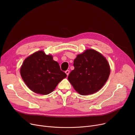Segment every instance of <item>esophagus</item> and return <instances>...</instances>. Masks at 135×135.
I'll list each match as a JSON object with an SVG mask.
<instances>
[{
  "mask_svg": "<svg viewBox=\"0 0 135 135\" xmlns=\"http://www.w3.org/2000/svg\"><path fill=\"white\" fill-rule=\"evenodd\" d=\"M69 72H70V71H69V70H67L65 72V73H66V74H67V76L69 75Z\"/></svg>",
  "mask_w": 135,
  "mask_h": 135,
  "instance_id": "34e87169",
  "label": "esophagus"
}]
</instances>
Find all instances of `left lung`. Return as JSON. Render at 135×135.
<instances>
[{
	"label": "left lung",
	"instance_id": "obj_1",
	"mask_svg": "<svg viewBox=\"0 0 135 135\" xmlns=\"http://www.w3.org/2000/svg\"><path fill=\"white\" fill-rule=\"evenodd\" d=\"M73 65L74 69L69 73L68 79L81 95L93 94L100 90L110 74L107 60L94 49H87L78 55Z\"/></svg>",
	"mask_w": 135,
	"mask_h": 135
}]
</instances>
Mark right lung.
<instances>
[{
  "label": "right lung",
  "mask_w": 135,
  "mask_h": 135,
  "mask_svg": "<svg viewBox=\"0 0 135 135\" xmlns=\"http://www.w3.org/2000/svg\"><path fill=\"white\" fill-rule=\"evenodd\" d=\"M20 74L29 89L41 95L51 93L67 76L59 63L43 51L35 52L27 57L21 67Z\"/></svg>",
  "instance_id": "1"
}]
</instances>
